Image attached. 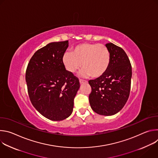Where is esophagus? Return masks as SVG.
Segmentation results:
<instances>
[{"label": "esophagus", "instance_id": "1", "mask_svg": "<svg viewBox=\"0 0 158 158\" xmlns=\"http://www.w3.org/2000/svg\"><path fill=\"white\" fill-rule=\"evenodd\" d=\"M79 82H80V84H83V83H84V82H87L86 81L83 80V79H80V80H79Z\"/></svg>", "mask_w": 158, "mask_h": 158}]
</instances>
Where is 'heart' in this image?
I'll return each instance as SVG.
<instances>
[{"label":"heart","instance_id":"b5f03b06","mask_svg":"<svg viewBox=\"0 0 158 158\" xmlns=\"http://www.w3.org/2000/svg\"><path fill=\"white\" fill-rule=\"evenodd\" d=\"M62 63L67 71L75 73L81 67L83 76L98 78L107 71L110 62V52L104 44L82 43L75 46L71 52H65Z\"/></svg>","mask_w":158,"mask_h":158}]
</instances>
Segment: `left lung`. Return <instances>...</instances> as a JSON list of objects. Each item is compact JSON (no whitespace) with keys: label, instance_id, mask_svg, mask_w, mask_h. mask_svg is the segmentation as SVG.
<instances>
[{"label":"left lung","instance_id":"8db88e82","mask_svg":"<svg viewBox=\"0 0 158 158\" xmlns=\"http://www.w3.org/2000/svg\"><path fill=\"white\" fill-rule=\"evenodd\" d=\"M110 62L102 76L89 81L92 91L89 96L92 109L103 116L114 115L122 109L130 94L132 67L125 51L109 42Z\"/></svg>","mask_w":158,"mask_h":158}]
</instances>
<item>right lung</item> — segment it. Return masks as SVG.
<instances>
[{"label":"right lung","instance_id":"add662e5","mask_svg":"<svg viewBox=\"0 0 158 158\" xmlns=\"http://www.w3.org/2000/svg\"><path fill=\"white\" fill-rule=\"evenodd\" d=\"M68 40L54 42L37 50L27 65L26 81L31 103L43 116L62 121L73 112L79 79L65 70L62 56Z\"/></svg>","mask_w":158,"mask_h":158}]
</instances>
